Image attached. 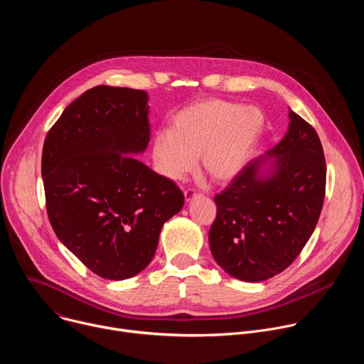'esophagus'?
I'll list each match as a JSON object with an SVG mask.
<instances>
[{"label":"esophagus","instance_id":"esophagus-1","mask_svg":"<svg viewBox=\"0 0 364 364\" xmlns=\"http://www.w3.org/2000/svg\"><path fill=\"white\" fill-rule=\"evenodd\" d=\"M196 194H198L196 190H193V188H186L184 190V197H186V200H191Z\"/></svg>","mask_w":364,"mask_h":364}]
</instances>
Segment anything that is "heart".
Listing matches in <instances>:
<instances>
[{
  "label": "heart",
  "mask_w": 364,
  "mask_h": 364,
  "mask_svg": "<svg viewBox=\"0 0 364 364\" xmlns=\"http://www.w3.org/2000/svg\"><path fill=\"white\" fill-rule=\"evenodd\" d=\"M264 128L262 112L242 103L209 99L181 109L170 129L154 138L152 154L159 171L170 180H183L201 170L216 181L235 177Z\"/></svg>",
  "instance_id": "b5f03b06"
}]
</instances>
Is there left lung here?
<instances>
[{"label":"left lung","mask_w":364,"mask_h":364,"mask_svg":"<svg viewBox=\"0 0 364 364\" xmlns=\"http://www.w3.org/2000/svg\"><path fill=\"white\" fill-rule=\"evenodd\" d=\"M287 135L268 154L275 168L259 174L246 164L215 196L209 232L216 262L232 277L259 282L287 269L313 235L326 197V157L316 129L289 111Z\"/></svg>","instance_id":"8db88e82"}]
</instances>
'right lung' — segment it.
<instances>
[{"mask_svg":"<svg viewBox=\"0 0 364 364\" xmlns=\"http://www.w3.org/2000/svg\"><path fill=\"white\" fill-rule=\"evenodd\" d=\"M146 100L139 89L95 86L63 111L43 145L51 228L105 279L141 272L157 250L163 225L184 204L173 180L127 155L149 142Z\"/></svg>","mask_w":364,"mask_h":364,"instance_id":"1","label":"right lung"}]
</instances>
